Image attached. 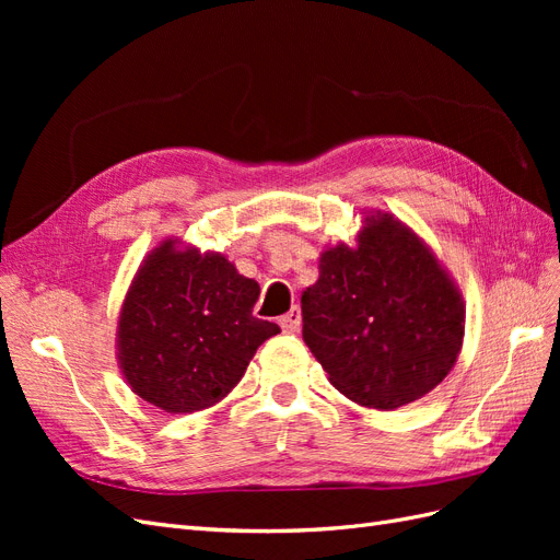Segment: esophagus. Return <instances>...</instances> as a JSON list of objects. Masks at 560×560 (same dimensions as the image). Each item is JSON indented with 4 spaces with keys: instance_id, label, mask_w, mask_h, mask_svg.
Wrapping results in <instances>:
<instances>
[{
    "instance_id": "esophagus-1",
    "label": "esophagus",
    "mask_w": 560,
    "mask_h": 560,
    "mask_svg": "<svg viewBox=\"0 0 560 560\" xmlns=\"http://www.w3.org/2000/svg\"><path fill=\"white\" fill-rule=\"evenodd\" d=\"M280 327H282V331H290V334L299 331V327H301V311L296 306H292L290 313L280 317Z\"/></svg>"
}]
</instances>
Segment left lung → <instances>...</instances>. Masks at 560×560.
<instances>
[{"mask_svg":"<svg viewBox=\"0 0 560 560\" xmlns=\"http://www.w3.org/2000/svg\"><path fill=\"white\" fill-rule=\"evenodd\" d=\"M303 341L348 399L397 409L442 383L463 346L465 303L418 235L366 217L358 247L322 254L301 296Z\"/></svg>","mask_w":560,"mask_h":560,"instance_id":"1","label":"left lung"}]
</instances>
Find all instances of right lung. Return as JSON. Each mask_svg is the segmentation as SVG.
<instances>
[{
  "label": "right lung",
  "mask_w": 560,
  "mask_h": 560,
  "mask_svg": "<svg viewBox=\"0 0 560 560\" xmlns=\"http://www.w3.org/2000/svg\"><path fill=\"white\" fill-rule=\"evenodd\" d=\"M259 284L222 254H149L118 319V360L132 393L167 413H194L226 397L276 322L252 315Z\"/></svg>",
  "instance_id": "1"
}]
</instances>
